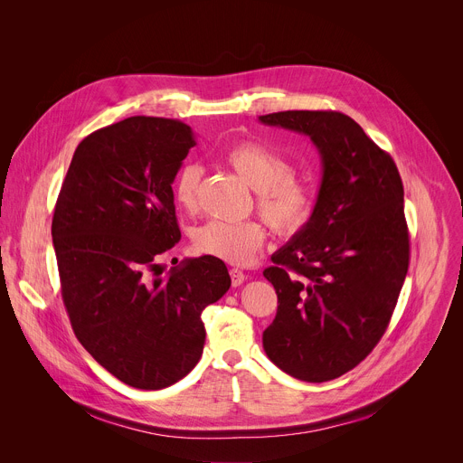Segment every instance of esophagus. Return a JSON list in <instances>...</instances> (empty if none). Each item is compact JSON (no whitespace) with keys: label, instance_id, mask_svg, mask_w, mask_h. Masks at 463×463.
Returning <instances> with one entry per match:
<instances>
[{"label":"esophagus","instance_id":"34e87169","mask_svg":"<svg viewBox=\"0 0 463 463\" xmlns=\"http://www.w3.org/2000/svg\"><path fill=\"white\" fill-rule=\"evenodd\" d=\"M245 273L243 271H240V269H231V282H232V286L234 288H238V286H241L243 282H245Z\"/></svg>","mask_w":463,"mask_h":463}]
</instances>
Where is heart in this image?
Masks as SVG:
<instances>
[{
	"label": "heart",
	"mask_w": 463,
	"mask_h": 463,
	"mask_svg": "<svg viewBox=\"0 0 463 463\" xmlns=\"http://www.w3.org/2000/svg\"><path fill=\"white\" fill-rule=\"evenodd\" d=\"M225 159L256 190L258 211L277 232L288 236L297 234L309 223L315 211L313 188L291 175V165L279 152L256 141H241L225 152ZM202 177L203 166L197 163H186L177 170L172 183L177 207L186 213L195 211ZM263 241H266V229L254 220H213L197 227L192 236L197 252L232 266H243L250 261Z\"/></svg>",
	"instance_id": "b5f03b06"
}]
</instances>
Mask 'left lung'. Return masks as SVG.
<instances>
[{
    "mask_svg": "<svg viewBox=\"0 0 463 463\" xmlns=\"http://www.w3.org/2000/svg\"><path fill=\"white\" fill-rule=\"evenodd\" d=\"M261 124L307 136L322 161L309 223L263 271L279 309L263 350L286 373L324 383L379 343L409 271L403 183L393 159L339 111H279Z\"/></svg>",
    "mask_w": 463,
    "mask_h": 463,
    "instance_id": "left-lung-1",
    "label": "left lung"
}]
</instances>
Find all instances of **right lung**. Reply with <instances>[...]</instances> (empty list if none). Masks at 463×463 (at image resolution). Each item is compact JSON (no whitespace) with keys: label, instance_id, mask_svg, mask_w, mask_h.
Masks as SVG:
<instances>
[{"label":"right lung","instance_id":"obj_1","mask_svg":"<svg viewBox=\"0 0 463 463\" xmlns=\"http://www.w3.org/2000/svg\"><path fill=\"white\" fill-rule=\"evenodd\" d=\"M190 126L129 117L75 150L52 216L61 298L73 332L118 381L161 390L183 379L205 345L202 313L231 288L213 256L165 273L161 254L181 240L172 183Z\"/></svg>","mask_w":463,"mask_h":463}]
</instances>
